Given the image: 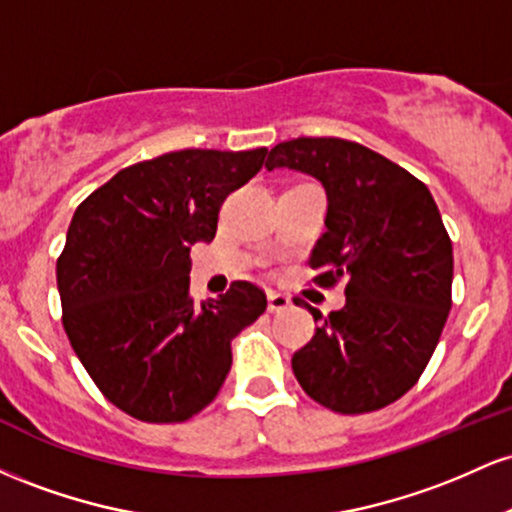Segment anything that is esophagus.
<instances>
[{"label": "esophagus", "mask_w": 512, "mask_h": 512, "mask_svg": "<svg viewBox=\"0 0 512 512\" xmlns=\"http://www.w3.org/2000/svg\"><path fill=\"white\" fill-rule=\"evenodd\" d=\"M267 301H269V313H281V310L291 308V298L284 296V293H279V291H269Z\"/></svg>", "instance_id": "1"}]
</instances>
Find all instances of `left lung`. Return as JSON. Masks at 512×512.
Wrapping results in <instances>:
<instances>
[{
  "label": "left lung",
  "instance_id": "8db88e82",
  "mask_svg": "<svg viewBox=\"0 0 512 512\" xmlns=\"http://www.w3.org/2000/svg\"><path fill=\"white\" fill-rule=\"evenodd\" d=\"M264 168L298 170L325 187L327 231L310 267L320 286L346 284V305L293 354V375L339 414L387 407L421 378L452 305V243L431 192L397 163L337 137L276 144Z\"/></svg>",
  "mask_w": 512,
  "mask_h": 512
}]
</instances>
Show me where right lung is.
Instances as JSON below:
<instances>
[{
  "label": "right lung",
  "mask_w": 512,
  "mask_h": 512,
  "mask_svg": "<svg viewBox=\"0 0 512 512\" xmlns=\"http://www.w3.org/2000/svg\"><path fill=\"white\" fill-rule=\"evenodd\" d=\"M267 149H182L134 163L74 211L57 260L62 325L117 409L175 424L219 395L231 339L267 308L250 281L190 296V250L216 236L223 199L260 173Z\"/></svg>",
  "instance_id": "1"
}]
</instances>
